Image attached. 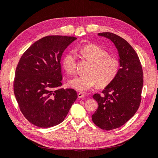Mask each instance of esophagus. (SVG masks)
<instances>
[{"instance_id": "esophagus-1", "label": "esophagus", "mask_w": 158, "mask_h": 158, "mask_svg": "<svg viewBox=\"0 0 158 158\" xmlns=\"http://www.w3.org/2000/svg\"><path fill=\"white\" fill-rule=\"evenodd\" d=\"M78 98H84V94H82V93H78Z\"/></svg>"}]
</instances>
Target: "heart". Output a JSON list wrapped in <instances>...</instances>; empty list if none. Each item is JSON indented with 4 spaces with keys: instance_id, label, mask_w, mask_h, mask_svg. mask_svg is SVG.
<instances>
[{
    "instance_id": "1",
    "label": "heart",
    "mask_w": 158,
    "mask_h": 158,
    "mask_svg": "<svg viewBox=\"0 0 158 158\" xmlns=\"http://www.w3.org/2000/svg\"><path fill=\"white\" fill-rule=\"evenodd\" d=\"M80 53L92 63L88 71L89 74L78 75L70 79L69 84L80 92H85L96 86H106L116 76L120 69L119 61L114 57L109 56V53L103 49L95 45H88L80 49ZM76 52L70 51L64 55L62 65L66 73L73 74L76 64Z\"/></svg>"
}]
</instances>
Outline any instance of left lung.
I'll return each mask as SVG.
<instances>
[{
    "label": "left lung",
    "mask_w": 158,
    "mask_h": 158,
    "mask_svg": "<svg viewBox=\"0 0 158 158\" xmlns=\"http://www.w3.org/2000/svg\"><path fill=\"white\" fill-rule=\"evenodd\" d=\"M98 35L111 40L119 56L120 69L116 78L93 98L98 108L92 114L95 125L106 131L121 127L132 118L140 106L143 86V71L138 55L121 37L110 32Z\"/></svg>",
    "instance_id": "8db88e82"
}]
</instances>
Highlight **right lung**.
I'll list each match as a JSON object with an SVG mask.
<instances>
[{"label": "right lung", "mask_w": 158, "mask_h": 158, "mask_svg": "<svg viewBox=\"0 0 158 158\" xmlns=\"http://www.w3.org/2000/svg\"><path fill=\"white\" fill-rule=\"evenodd\" d=\"M74 37L49 35L32 44L17 65L14 92L20 111L37 127L49 128L64 121L77 99L74 89L60 88V59Z\"/></svg>", "instance_id": "obj_1"}]
</instances>
